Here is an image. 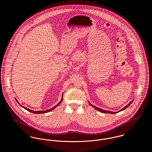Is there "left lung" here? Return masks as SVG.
<instances>
[{
    "label": "left lung",
    "instance_id": "8db88e82",
    "mask_svg": "<svg viewBox=\"0 0 152 152\" xmlns=\"http://www.w3.org/2000/svg\"><path fill=\"white\" fill-rule=\"evenodd\" d=\"M133 99L132 101H130V102H129V103L126 106H125L124 108H122V109L119 110V111H117V112H112V111H109V110H104V109H102L99 108H98V107H95V106H94V105H92L89 102V105H90L91 106H92L94 108L96 109L97 110H98V111H99V112H102V113H112V114H113V113H116L119 112H121V111H122V110H125V109L127 108L130 105V104L132 103V102H133Z\"/></svg>",
    "mask_w": 152,
    "mask_h": 152
}]
</instances>
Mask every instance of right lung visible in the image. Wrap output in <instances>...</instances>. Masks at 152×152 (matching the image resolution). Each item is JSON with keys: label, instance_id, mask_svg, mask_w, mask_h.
<instances>
[{"label": "right lung", "instance_id": "obj_1", "mask_svg": "<svg viewBox=\"0 0 152 152\" xmlns=\"http://www.w3.org/2000/svg\"><path fill=\"white\" fill-rule=\"evenodd\" d=\"M63 94H62V96H61V101L58 102V104H57V105H56V106H54V107H53L52 108L50 109H48V110H40V111H34V110H31V109H29L27 108H25V107H22V105L19 103V102L18 101V100L15 98V99L16 100V101L18 102V103L24 109H25L26 110H28V112H31V113H36V114H39V113H47V112H50V111H51L52 110H53L54 109L56 108L57 106H58L61 103V102L63 101Z\"/></svg>", "mask_w": 152, "mask_h": 152}]
</instances>
